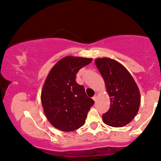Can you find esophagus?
I'll return each mask as SVG.
<instances>
[{
	"label": "esophagus",
	"instance_id": "1",
	"mask_svg": "<svg viewBox=\"0 0 161 161\" xmlns=\"http://www.w3.org/2000/svg\"><path fill=\"white\" fill-rule=\"evenodd\" d=\"M93 100H94L95 102L97 101V95H94V97H93Z\"/></svg>",
	"mask_w": 161,
	"mask_h": 161
}]
</instances>
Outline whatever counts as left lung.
<instances>
[{
  "label": "left lung",
  "instance_id": "8db88e82",
  "mask_svg": "<svg viewBox=\"0 0 161 161\" xmlns=\"http://www.w3.org/2000/svg\"><path fill=\"white\" fill-rule=\"evenodd\" d=\"M95 64L103 76L111 105L103 120L111 127L131 123L139 111L140 90L135 79L123 64L112 58H97Z\"/></svg>",
  "mask_w": 161,
  "mask_h": 161
}]
</instances>
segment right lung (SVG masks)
<instances>
[{"mask_svg": "<svg viewBox=\"0 0 161 161\" xmlns=\"http://www.w3.org/2000/svg\"><path fill=\"white\" fill-rule=\"evenodd\" d=\"M92 58L67 56L53 67L44 81L41 94L44 114L50 124L63 131H73L85 123L94 103L85 87L76 82V74Z\"/></svg>", "mask_w": 161, "mask_h": 161, "instance_id": "add662e5", "label": "right lung"}]
</instances>
